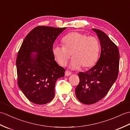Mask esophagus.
Here are the masks:
<instances>
[{"instance_id": "1", "label": "esophagus", "mask_w": 130, "mask_h": 130, "mask_svg": "<svg viewBox=\"0 0 130 130\" xmlns=\"http://www.w3.org/2000/svg\"><path fill=\"white\" fill-rule=\"evenodd\" d=\"M71 73L70 72V71H66L65 73V76H69V75H71Z\"/></svg>"}]
</instances>
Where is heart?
Wrapping results in <instances>:
<instances>
[{
	"label": "heart",
	"mask_w": 130,
	"mask_h": 130,
	"mask_svg": "<svg viewBox=\"0 0 130 130\" xmlns=\"http://www.w3.org/2000/svg\"><path fill=\"white\" fill-rule=\"evenodd\" d=\"M63 46H55L52 54L58 62L65 65L71 57H73L70 64L71 69L93 67L97 61L99 44L94 37L78 32H73L66 35L62 39Z\"/></svg>",
	"instance_id": "b5f03b06"
}]
</instances>
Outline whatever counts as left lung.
Wrapping results in <instances>:
<instances>
[{
	"mask_svg": "<svg viewBox=\"0 0 130 130\" xmlns=\"http://www.w3.org/2000/svg\"><path fill=\"white\" fill-rule=\"evenodd\" d=\"M92 30L100 42V57L89 70L78 74L80 82L75 89L77 99L85 104L95 103L104 97L116 80L119 69L117 46L103 31Z\"/></svg>",
	"mask_w": 130,
	"mask_h": 130,
	"instance_id": "left-lung-1",
	"label": "left lung"
}]
</instances>
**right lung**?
<instances>
[{"label":"right lung","mask_w":130,"mask_h":130,"mask_svg":"<svg viewBox=\"0 0 130 130\" xmlns=\"http://www.w3.org/2000/svg\"><path fill=\"white\" fill-rule=\"evenodd\" d=\"M66 29L38 26L26 36L16 60L18 84L29 101L45 104L55 96L57 80L63 77L65 69L55 60L53 44Z\"/></svg>","instance_id":"add662e5"}]
</instances>
